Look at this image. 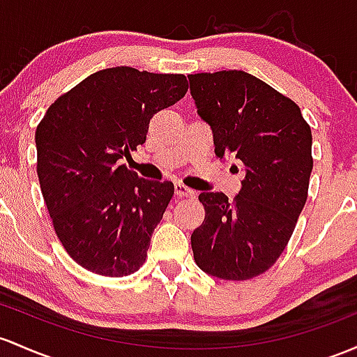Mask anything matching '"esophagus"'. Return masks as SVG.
Instances as JSON below:
<instances>
[{"label":"esophagus","mask_w":357,"mask_h":357,"mask_svg":"<svg viewBox=\"0 0 357 357\" xmlns=\"http://www.w3.org/2000/svg\"><path fill=\"white\" fill-rule=\"evenodd\" d=\"M174 191H176V197L178 198H193L195 197V191L191 190V188L183 185V183H176Z\"/></svg>","instance_id":"34e87169"}]
</instances>
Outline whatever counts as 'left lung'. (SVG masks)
<instances>
[{"label":"left lung","mask_w":357,"mask_h":357,"mask_svg":"<svg viewBox=\"0 0 357 357\" xmlns=\"http://www.w3.org/2000/svg\"><path fill=\"white\" fill-rule=\"evenodd\" d=\"M188 77L215 154L236 159L232 171L244 174L232 202L217 191L198 197L205 220L191 236L195 262L222 280H250L281 256L307 202L310 125L295 101L244 70Z\"/></svg>","instance_id":"1"}]
</instances>
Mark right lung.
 I'll list each match as a JSON object with an SVG mask.
<instances>
[{
	"label": "right lung",
	"mask_w": 357,
	"mask_h": 357,
	"mask_svg": "<svg viewBox=\"0 0 357 357\" xmlns=\"http://www.w3.org/2000/svg\"><path fill=\"white\" fill-rule=\"evenodd\" d=\"M188 91L183 74L109 68L50 105L35 132L37 174L66 252L88 271L121 278L147 257L174 185L127 169L149 121Z\"/></svg>",
	"instance_id": "obj_1"
}]
</instances>
